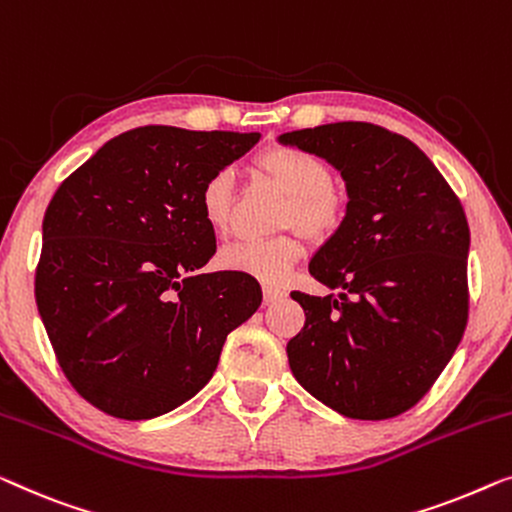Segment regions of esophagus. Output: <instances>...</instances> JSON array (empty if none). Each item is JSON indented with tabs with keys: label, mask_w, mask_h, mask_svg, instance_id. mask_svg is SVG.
<instances>
[{
	"label": "esophagus",
	"mask_w": 512,
	"mask_h": 512,
	"mask_svg": "<svg viewBox=\"0 0 512 512\" xmlns=\"http://www.w3.org/2000/svg\"><path fill=\"white\" fill-rule=\"evenodd\" d=\"M263 295H265V302H268V305H272V302L286 298V291H281V288H274V286H265L263 288Z\"/></svg>",
	"instance_id": "1"
}]
</instances>
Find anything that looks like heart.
I'll return each instance as SVG.
<instances>
[{
    "label": "heart",
    "instance_id": "obj_1",
    "mask_svg": "<svg viewBox=\"0 0 512 512\" xmlns=\"http://www.w3.org/2000/svg\"><path fill=\"white\" fill-rule=\"evenodd\" d=\"M258 164L291 194L284 226H293L309 238H323L342 221V198L332 184L335 175L321 157L300 147H272L263 152ZM235 173L217 168L205 177L198 191L203 221L214 233H226L233 217ZM302 244L295 235L263 240H238L219 251V263L226 270L249 274L263 284H284L293 265L300 261Z\"/></svg>",
    "mask_w": 512,
    "mask_h": 512
}]
</instances>
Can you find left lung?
<instances>
[{
    "label": "left lung",
    "instance_id": "left-lung-1",
    "mask_svg": "<svg viewBox=\"0 0 512 512\" xmlns=\"http://www.w3.org/2000/svg\"><path fill=\"white\" fill-rule=\"evenodd\" d=\"M346 182V217L309 274L339 295L291 298L305 328L286 346L298 383L355 420L416 406L453 358L469 318L462 203L409 138L369 122L281 133Z\"/></svg>",
    "mask_w": 512,
    "mask_h": 512
}]
</instances>
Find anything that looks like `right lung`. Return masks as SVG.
<instances>
[{"instance_id":"obj_1","label":"right lung","mask_w":512,"mask_h":512,"mask_svg":"<svg viewBox=\"0 0 512 512\" xmlns=\"http://www.w3.org/2000/svg\"><path fill=\"white\" fill-rule=\"evenodd\" d=\"M261 133L138 127L59 184L34 295L57 362L108 416H164L212 379L221 348L261 307L242 272H201L217 251L198 191Z\"/></svg>"}]
</instances>
